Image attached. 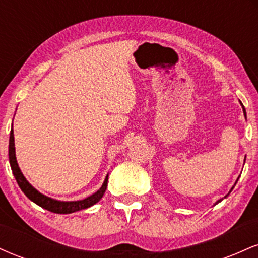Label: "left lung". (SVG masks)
I'll use <instances>...</instances> for the list:
<instances>
[{"label":"left lung","mask_w":258,"mask_h":258,"mask_svg":"<svg viewBox=\"0 0 258 258\" xmlns=\"http://www.w3.org/2000/svg\"><path fill=\"white\" fill-rule=\"evenodd\" d=\"M242 110H244V115H245V117H246V111H245V108H244V106H242ZM236 182H238V179H236ZM236 182H235V184H236ZM235 184H234V185H235ZM233 188H234V186H233ZM233 188L232 189H230V191H232L233 190ZM230 191H229V193H230ZM229 193H228L227 195H226V197H224V198H227L228 197V195H229ZM220 201H222V199L221 200H218L217 201V203H220ZM217 203H216V204H217Z\"/></svg>","instance_id":"1"}]
</instances>
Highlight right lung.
I'll return each instance as SVG.
<instances>
[{
  "label": "right lung",
  "instance_id": "right-lung-1",
  "mask_svg": "<svg viewBox=\"0 0 258 258\" xmlns=\"http://www.w3.org/2000/svg\"><path fill=\"white\" fill-rule=\"evenodd\" d=\"M8 155H10V164L12 172H13L16 180L19 185V188L22 189V191L26 197L29 198L31 201H34L35 204H37L38 206L43 207V209L48 210V211L54 212V214H73V212L80 211V210L87 209L91 207L94 204H97L102 199V197L104 195L106 190V185H108V176L105 177L104 183L100 186L99 190H97L96 193L92 194L91 197L86 198L84 200H78V201H59L52 198L46 197V195L41 194L40 191L32 186L30 183L26 180L24 174L22 173L19 166H18L17 158H16V148H14V135H13V125H12L11 130V136H10V149H8Z\"/></svg>",
  "mask_w": 258,
  "mask_h": 258
}]
</instances>
